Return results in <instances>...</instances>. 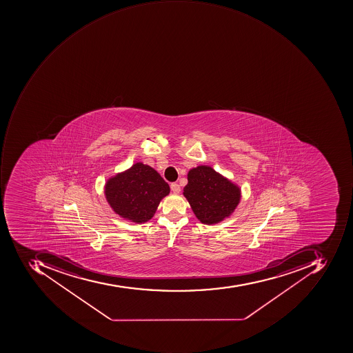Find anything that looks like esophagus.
<instances>
[{
    "instance_id": "obj_1",
    "label": "esophagus",
    "mask_w": 353,
    "mask_h": 353,
    "mask_svg": "<svg viewBox=\"0 0 353 353\" xmlns=\"http://www.w3.org/2000/svg\"><path fill=\"white\" fill-rule=\"evenodd\" d=\"M171 190L172 192L175 194L180 193V191H181V190H180V185H178V183H172Z\"/></svg>"
}]
</instances>
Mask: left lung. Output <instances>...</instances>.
Segmentation results:
<instances>
[{
  "label": "left lung",
  "instance_id": "left-lung-1",
  "mask_svg": "<svg viewBox=\"0 0 353 353\" xmlns=\"http://www.w3.org/2000/svg\"><path fill=\"white\" fill-rule=\"evenodd\" d=\"M183 196L201 223L213 225L232 215L242 194L238 185L211 166L199 165L188 173Z\"/></svg>",
  "mask_w": 353,
  "mask_h": 353
}]
</instances>
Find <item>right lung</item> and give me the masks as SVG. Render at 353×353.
<instances>
[{
  "instance_id": "obj_1",
  "label": "right lung",
  "mask_w": 353,
  "mask_h": 353,
  "mask_svg": "<svg viewBox=\"0 0 353 353\" xmlns=\"http://www.w3.org/2000/svg\"><path fill=\"white\" fill-rule=\"evenodd\" d=\"M104 193L115 214L144 223L152 219L160 201L170 194V185L152 166L137 162L109 178Z\"/></svg>"
}]
</instances>
